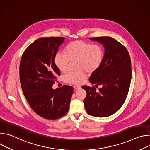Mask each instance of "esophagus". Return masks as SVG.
Listing matches in <instances>:
<instances>
[{
    "label": "esophagus",
    "instance_id": "esophagus-1",
    "mask_svg": "<svg viewBox=\"0 0 150 150\" xmlns=\"http://www.w3.org/2000/svg\"><path fill=\"white\" fill-rule=\"evenodd\" d=\"M80 88H81V87L79 86V85H74V88L75 90L79 89Z\"/></svg>",
    "mask_w": 150,
    "mask_h": 150
}]
</instances>
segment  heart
Masks as SVG:
<instances>
[{
  "mask_svg": "<svg viewBox=\"0 0 150 150\" xmlns=\"http://www.w3.org/2000/svg\"><path fill=\"white\" fill-rule=\"evenodd\" d=\"M65 53L57 52L54 57V63L61 72L67 71L70 60H77L76 68L79 71L70 72L65 76L66 82L78 85L87 77V72L98 69L103 61L104 49L97 44L92 45L82 40L72 41L66 46Z\"/></svg>",
  "mask_w": 150,
  "mask_h": 150,
  "instance_id": "obj_1",
  "label": "heart"
}]
</instances>
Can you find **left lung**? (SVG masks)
<instances>
[{
  "label": "left lung",
  "mask_w": 150,
  "mask_h": 150,
  "mask_svg": "<svg viewBox=\"0 0 150 150\" xmlns=\"http://www.w3.org/2000/svg\"><path fill=\"white\" fill-rule=\"evenodd\" d=\"M104 47V54L100 67L94 71L90 82L102 87L96 91L93 86L83 85L87 91L84 99L85 109L91 116L104 117L112 115L123 104L129 91L131 78V60L126 47L110 37L90 38Z\"/></svg>",
  "instance_id": "8db88e82"
}]
</instances>
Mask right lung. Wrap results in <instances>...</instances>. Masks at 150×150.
Listing matches in <instances>:
<instances>
[{
    "label": "right lung",
    "mask_w": 150,
    "mask_h": 150,
    "mask_svg": "<svg viewBox=\"0 0 150 150\" xmlns=\"http://www.w3.org/2000/svg\"><path fill=\"white\" fill-rule=\"evenodd\" d=\"M64 37H42L24 51L19 65L21 87L31 109L45 119L54 120L69 110L74 88L69 85L53 90L60 71L54 57Z\"/></svg>",
    "instance_id": "add662e5"
}]
</instances>
